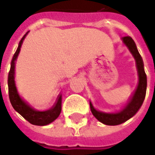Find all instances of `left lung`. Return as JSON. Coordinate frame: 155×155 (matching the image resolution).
I'll return each instance as SVG.
<instances>
[{"label": "left lung", "instance_id": "obj_1", "mask_svg": "<svg viewBox=\"0 0 155 155\" xmlns=\"http://www.w3.org/2000/svg\"><path fill=\"white\" fill-rule=\"evenodd\" d=\"M122 42L128 48V50L130 51L135 59L138 76V83L137 88L133 94V96H131L130 100L127 102L126 107L117 112L109 113V112L99 111L94 107L91 101H90L91 111L92 112L93 116L99 122L102 123L105 125H109V126H116V125L122 124L127 121L128 119H130L131 117H133L142 107L143 102L145 98L146 90H147V76L144 71L143 61L141 55L138 53V48L134 43V39L130 37H124V38H122Z\"/></svg>", "mask_w": 155, "mask_h": 155}]
</instances>
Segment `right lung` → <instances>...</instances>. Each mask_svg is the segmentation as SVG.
<instances>
[{"label":"right lung","instance_id":"add662e5","mask_svg":"<svg viewBox=\"0 0 155 155\" xmlns=\"http://www.w3.org/2000/svg\"><path fill=\"white\" fill-rule=\"evenodd\" d=\"M28 32L22 37L21 41L19 42L18 47L16 53L14 54L13 58L11 62V69L8 74V91H9V98L12 106L13 107L15 111H17L21 116H22L27 121L37 126H45L49 123H53L55 119L59 117V114L62 110V95H59L57 101L55 102L54 107L48 110L39 111L30 106L28 102L24 100L18 92L16 82H15V64L17 61L18 54L21 50V44L24 41L25 38L28 35Z\"/></svg>","mask_w":155,"mask_h":155}]
</instances>
